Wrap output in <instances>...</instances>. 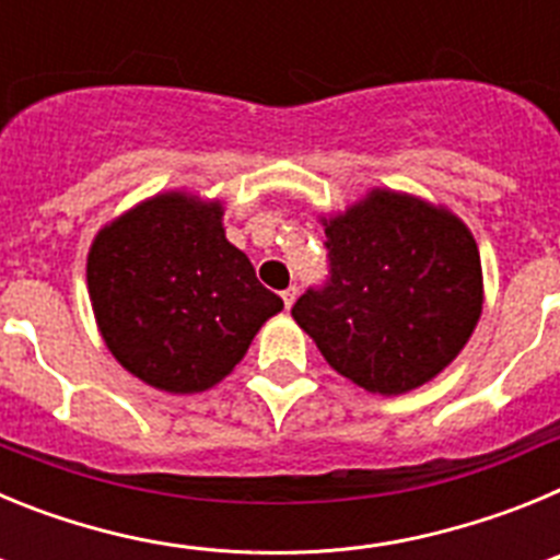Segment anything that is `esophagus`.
<instances>
[{"label":"esophagus","instance_id":"esophagus-1","mask_svg":"<svg viewBox=\"0 0 560 560\" xmlns=\"http://www.w3.org/2000/svg\"><path fill=\"white\" fill-rule=\"evenodd\" d=\"M296 291H300V289H296V285H289V289H285V291H280V296H283V305H285V308H291V305H294Z\"/></svg>","mask_w":560,"mask_h":560}]
</instances>
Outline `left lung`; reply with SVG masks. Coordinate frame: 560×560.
<instances>
[{"label":"left lung","mask_w":560,"mask_h":560,"mask_svg":"<svg viewBox=\"0 0 560 560\" xmlns=\"http://www.w3.org/2000/svg\"><path fill=\"white\" fill-rule=\"evenodd\" d=\"M328 277L291 308L330 368L359 387L400 395L463 350L482 311L471 232L446 210L375 190L325 224Z\"/></svg>","instance_id":"left-lung-1"}]
</instances>
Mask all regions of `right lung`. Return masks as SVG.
Masks as SVG:
<instances>
[{
    "label": "right lung",
    "instance_id": "obj_1",
    "mask_svg": "<svg viewBox=\"0 0 560 560\" xmlns=\"http://www.w3.org/2000/svg\"><path fill=\"white\" fill-rule=\"evenodd\" d=\"M89 296L114 359L167 393H199L283 308L226 241L221 205L171 192L126 212L89 252Z\"/></svg>",
    "mask_w": 560,
    "mask_h": 560
}]
</instances>
